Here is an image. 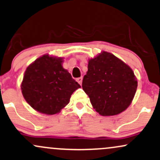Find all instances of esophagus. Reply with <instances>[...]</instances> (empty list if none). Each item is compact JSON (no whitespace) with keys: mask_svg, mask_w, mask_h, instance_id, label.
Masks as SVG:
<instances>
[{"mask_svg":"<svg viewBox=\"0 0 160 160\" xmlns=\"http://www.w3.org/2000/svg\"><path fill=\"white\" fill-rule=\"evenodd\" d=\"M76 81L78 82V84H82V77H79V78H76Z\"/></svg>","mask_w":160,"mask_h":160,"instance_id":"esophagus-1","label":"esophagus"}]
</instances>
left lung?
Masks as SVG:
<instances>
[{"instance_id": "obj_1", "label": "left lung", "mask_w": 160, "mask_h": 160, "mask_svg": "<svg viewBox=\"0 0 160 160\" xmlns=\"http://www.w3.org/2000/svg\"><path fill=\"white\" fill-rule=\"evenodd\" d=\"M137 78L132 69L107 52L89 59L82 88L93 108L102 116L121 113L129 106L136 94Z\"/></svg>"}]
</instances>
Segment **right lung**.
I'll return each instance as SVG.
<instances>
[{
    "mask_svg": "<svg viewBox=\"0 0 160 160\" xmlns=\"http://www.w3.org/2000/svg\"><path fill=\"white\" fill-rule=\"evenodd\" d=\"M63 58L46 54L37 58L26 69L21 84L24 99L33 109L52 115L68 104L71 95L80 84L67 69Z\"/></svg>",
    "mask_w": 160,
    "mask_h": 160,
    "instance_id": "obj_1",
    "label": "right lung"
}]
</instances>
